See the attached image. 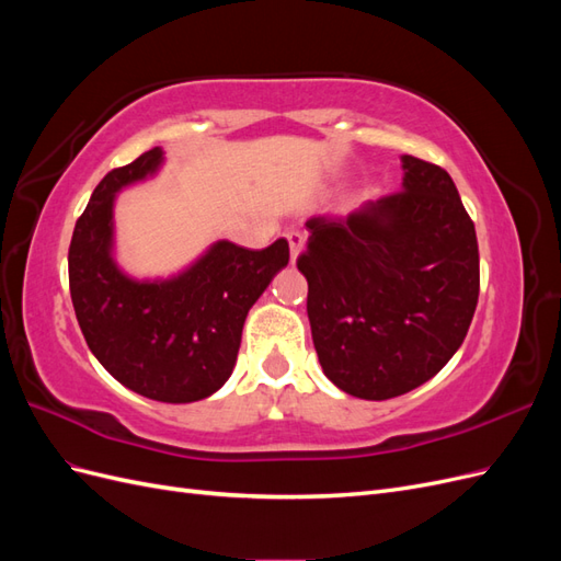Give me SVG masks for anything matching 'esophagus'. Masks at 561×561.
<instances>
[{
	"label": "esophagus",
	"instance_id": "1",
	"mask_svg": "<svg viewBox=\"0 0 561 561\" xmlns=\"http://www.w3.org/2000/svg\"><path fill=\"white\" fill-rule=\"evenodd\" d=\"M285 236H287V243H290V260L297 262L299 252H301V248H304V241H307V239H304L301 231H287Z\"/></svg>",
	"mask_w": 561,
	"mask_h": 561
}]
</instances>
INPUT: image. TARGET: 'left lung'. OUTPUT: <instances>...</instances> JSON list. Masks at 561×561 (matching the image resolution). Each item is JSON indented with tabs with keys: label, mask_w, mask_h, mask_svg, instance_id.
Returning a JSON list of instances; mask_svg holds the SVG:
<instances>
[{
	"label": "left lung",
	"mask_w": 561,
	"mask_h": 561,
	"mask_svg": "<svg viewBox=\"0 0 561 561\" xmlns=\"http://www.w3.org/2000/svg\"><path fill=\"white\" fill-rule=\"evenodd\" d=\"M402 190L348 217H311L297 268L325 377L388 400L433 379L463 344L480 295L474 225L443 168L402 157Z\"/></svg>",
	"instance_id": "left-lung-1"
}]
</instances>
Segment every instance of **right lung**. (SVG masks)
I'll use <instances>...</instances> for the list:
<instances>
[{"mask_svg":"<svg viewBox=\"0 0 561 561\" xmlns=\"http://www.w3.org/2000/svg\"><path fill=\"white\" fill-rule=\"evenodd\" d=\"M161 163L163 149L154 147L103 178L77 219L67 264L79 328L100 365L135 393L182 404L213 396L231 377L245 316L287 266L290 245L217 241L173 278L126 276L112 254L114 198Z\"/></svg>","mask_w":561,"mask_h":561,"instance_id":"1","label":"right lung"}]
</instances>
